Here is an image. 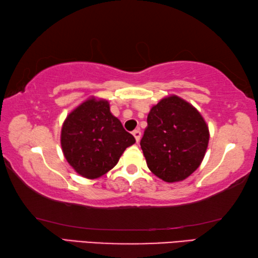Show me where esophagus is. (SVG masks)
<instances>
[{"mask_svg":"<svg viewBox=\"0 0 258 258\" xmlns=\"http://www.w3.org/2000/svg\"><path fill=\"white\" fill-rule=\"evenodd\" d=\"M132 134H133V137L135 138V140H137V142H139L140 139H141V131H140L139 128L134 130Z\"/></svg>","mask_w":258,"mask_h":258,"instance_id":"1","label":"esophagus"}]
</instances>
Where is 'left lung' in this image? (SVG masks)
Listing matches in <instances>:
<instances>
[{
    "label": "left lung",
    "mask_w": 258,
    "mask_h": 258,
    "mask_svg": "<svg viewBox=\"0 0 258 258\" xmlns=\"http://www.w3.org/2000/svg\"><path fill=\"white\" fill-rule=\"evenodd\" d=\"M141 149L150 171L168 183L180 182L197 169L206 154L209 131L192 104L177 95L150 109Z\"/></svg>",
    "instance_id": "obj_1"
}]
</instances>
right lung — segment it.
I'll return each instance as SVG.
<instances>
[{"label": "right lung", "instance_id": "right-lung-1", "mask_svg": "<svg viewBox=\"0 0 258 258\" xmlns=\"http://www.w3.org/2000/svg\"><path fill=\"white\" fill-rule=\"evenodd\" d=\"M60 142L69 165L93 180L115 167L135 139L110 112L107 100L90 98L64 119Z\"/></svg>", "mask_w": 258, "mask_h": 258}]
</instances>
